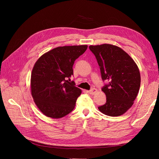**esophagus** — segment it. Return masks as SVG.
<instances>
[{
  "label": "esophagus",
  "mask_w": 159,
  "mask_h": 159,
  "mask_svg": "<svg viewBox=\"0 0 159 159\" xmlns=\"http://www.w3.org/2000/svg\"><path fill=\"white\" fill-rule=\"evenodd\" d=\"M88 92L91 95H95L96 93L98 92V89H95V88H92L91 90H89Z\"/></svg>",
  "instance_id": "esophagus-1"
}]
</instances>
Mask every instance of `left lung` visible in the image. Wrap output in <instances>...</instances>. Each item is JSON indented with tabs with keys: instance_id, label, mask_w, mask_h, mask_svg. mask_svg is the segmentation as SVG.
Wrapping results in <instances>:
<instances>
[{
	"instance_id": "left-lung-1",
	"label": "left lung",
	"mask_w": 159,
	"mask_h": 159,
	"mask_svg": "<svg viewBox=\"0 0 159 159\" xmlns=\"http://www.w3.org/2000/svg\"><path fill=\"white\" fill-rule=\"evenodd\" d=\"M89 48L97 59L102 80L109 81L102 89L107 101L99 110L111 117L123 115L132 107L140 88L141 75L137 65L117 46L104 44Z\"/></svg>"
}]
</instances>
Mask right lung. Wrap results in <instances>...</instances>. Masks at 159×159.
<instances>
[{
    "label": "right lung",
    "mask_w": 159,
    "mask_h": 159,
    "mask_svg": "<svg viewBox=\"0 0 159 159\" xmlns=\"http://www.w3.org/2000/svg\"><path fill=\"white\" fill-rule=\"evenodd\" d=\"M87 48V45L57 47L36 61L31 74V94L36 106L46 116L60 119L74 109L81 90L68 79L74 74L75 60Z\"/></svg>",
    "instance_id": "obj_1"
}]
</instances>
